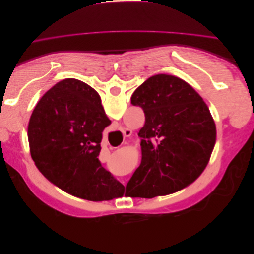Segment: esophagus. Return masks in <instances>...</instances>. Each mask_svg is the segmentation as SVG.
<instances>
[{"mask_svg":"<svg viewBox=\"0 0 254 254\" xmlns=\"http://www.w3.org/2000/svg\"><path fill=\"white\" fill-rule=\"evenodd\" d=\"M130 135H131V130H129V129H125V130H124V136L128 137V136H130Z\"/></svg>","mask_w":254,"mask_h":254,"instance_id":"34e87169","label":"esophagus"}]
</instances>
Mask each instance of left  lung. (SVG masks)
<instances>
[{"mask_svg": "<svg viewBox=\"0 0 254 254\" xmlns=\"http://www.w3.org/2000/svg\"><path fill=\"white\" fill-rule=\"evenodd\" d=\"M131 104L143 109L145 125L139 132L142 161L125 196H164L194 182L216 141V126L202 97L176 76L158 74L133 92Z\"/></svg>", "mask_w": 254, "mask_h": 254, "instance_id": "obj_1", "label": "left lung"}]
</instances>
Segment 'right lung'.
I'll return each instance as SVG.
<instances>
[{
  "label": "right lung",
  "mask_w": 254,
  "mask_h": 254,
  "mask_svg": "<svg viewBox=\"0 0 254 254\" xmlns=\"http://www.w3.org/2000/svg\"><path fill=\"white\" fill-rule=\"evenodd\" d=\"M111 124L97 92L67 78L45 93L28 123L30 156L45 178L90 201L122 197L124 186L98 160L103 130Z\"/></svg>",
  "instance_id": "right-lung-1"
}]
</instances>
